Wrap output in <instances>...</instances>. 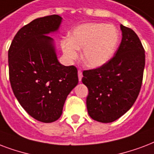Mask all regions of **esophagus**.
Here are the masks:
<instances>
[{
    "label": "esophagus",
    "mask_w": 154,
    "mask_h": 154,
    "mask_svg": "<svg viewBox=\"0 0 154 154\" xmlns=\"http://www.w3.org/2000/svg\"><path fill=\"white\" fill-rule=\"evenodd\" d=\"M78 76H79V80H82V78H83V72L79 70L78 71Z\"/></svg>",
    "instance_id": "1"
}]
</instances>
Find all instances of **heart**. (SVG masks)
<instances>
[{
	"label": "heart",
	"instance_id": "heart-1",
	"mask_svg": "<svg viewBox=\"0 0 154 154\" xmlns=\"http://www.w3.org/2000/svg\"><path fill=\"white\" fill-rule=\"evenodd\" d=\"M119 32L113 25L99 22L81 24L74 29L69 38L61 41L65 58L72 62L78 58V50L82 49V59L91 68L107 63L117 47Z\"/></svg>",
	"mask_w": 154,
	"mask_h": 154
}]
</instances>
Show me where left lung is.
Wrapping results in <instances>:
<instances>
[{"label": "left lung", "mask_w": 154, "mask_h": 154, "mask_svg": "<svg viewBox=\"0 0 154 154\" xmlns=\"http://www.w3.org/2000/svg\"><path fill=\"white\" fill-rule=\"evenodd\" d=\"M120 29L122 40L115 55L100 67L83 71L88 114L99 122H112L127 112L142 84L144 47L132 29L120 25Z\"/></svg>", "instance_id": "obj_1"}]
</instances>
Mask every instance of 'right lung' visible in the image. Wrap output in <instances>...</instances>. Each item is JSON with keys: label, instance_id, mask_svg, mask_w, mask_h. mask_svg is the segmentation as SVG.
Instances as JSON below:
<instances>
[{"label": "right lung", "instance_id": "1", "mask_svg": "<svg viewBox=\"0 0 154 154\" xmlns=\"http://www.w3.org/2000/svg\"><path fill=\"white\" fill-rule=\"evenodd\" d=\"M62 17L37 18L18 30L8 52L9 81L21 107L35 120L51 123L60 117L66 99L78 84V71L58 61L54 40Z\"/></svg>", "mask_w": 154, "mask_h": 154}]
</instances>
